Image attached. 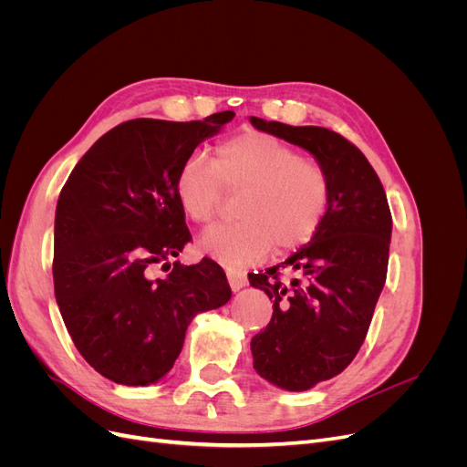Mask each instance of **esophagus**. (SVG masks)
<instances>
[{"instance_id":"obj_1","label":"esophagus","mask_w":467,"mask_h":467,"mask_svg":"<svg viewBox=\"0 0 467 467\" xmlns=\"http://www.w3.org/2000/svg\"><path fill=\"white\" fill-rule=\"evenodd\" d=\"M225 275H228V282L234 292L242 290L247 285V275L244 271H239V268H228Z\"/></svg>"}]
</instances>
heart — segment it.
Instances as JSON below:
<instances>
[{"label": "heart", "mask_w": 467, "mask_h": 467, "mask_svg": "<svg viewBox=\"0 0 467 467\" xmlns=\"http://www.w3.org/2000/svg\"><path fill=\"white\" fill-rule=\"evenodd\" d=\"M223 189L242 192L235 206L242 220L214 225L199 247L228 266L255 263L273 245L294 251L309 244L331 202L327 169L304 158L298 148L257 130L222 140L212 161L192 155L177 173L179 204L199 225L214 222Z\"/></svg>", "instance_id": "b5f03b06"}]
</instances>
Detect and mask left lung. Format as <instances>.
<instances>
[{
  "label": "left lung",
  "mask_w": 467,
  "mask_h": 467,
  "mask_svg": "<svg viewBox=\"0 0 467 467\" xmlns=\"http://www.w3.org/2000/svg\"><path fill=\"white\" fill-rule=\"evenodd\" d=\"M251 124L307 150L331 177L327 216L312 242L249 275L273 300L271 321L251 338L253 368L282 389L304 391L341 374L364 343L386 285L391 212L372 165L341 134L257 117Z\"/></svg>",
  "instance_id": "left-lung-1"
}]
</instances>
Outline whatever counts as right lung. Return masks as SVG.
<instances>
[{
    "mask_svg": "<svg viewBox=\"0 0 467 467\" xmlns=\"http://www.w3.org/2000/svg\"><path fill=\"white\" fill-rule=\"evenodd\" d=\"M235 117L126 120L78 161L56 206L54 294L66 329L93 368L148 386L179 357L192 317L232 298L212 259L169 265L189 242L175 181L202 140ZM158 264L170 273L152 276Z\"/></svg>",
    "mask_w": 467,
    "mask_h": 467,
    "instance_id": "obj_1",
    "label": "right lung"
}]
</instances>
